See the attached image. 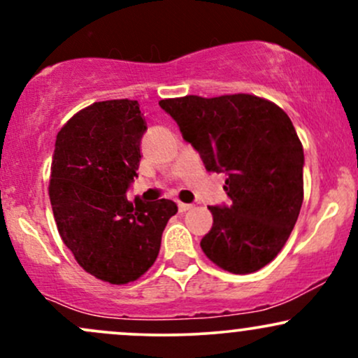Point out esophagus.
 I'll return each instance as SVG.
<instances>
[{
    "instance_id": "34e87169",
    "label": "esophagus",
    "mask_w": 358,
    "mask_h": 358,
    "mask_svg": "<svg viewBox=\"0 0 358 358\" xmlns=\"http://www.w3.org/2000/svg\"><path fill=\"white\" fill-rule=\"evenodd\" d=\"M193 205L192 203H183V202H178V210L180 212H187V210H192Z\"/></svg>"
}]
</instances>
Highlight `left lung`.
I'll list each match as a JSON object with an SVG mask.
<instances>
[{
  "label": "left lung",
  "mask_w": 358,
  "mask_h": 358,
  "mask_svg": "<svg viewBox=\"0 0 358 358\" xmlns=\"http://www.w3.org/2000/svg\"><path fill=\"white\" fill-rule=\"evenodd\" d=\"M159 106L208 171H225L231 207H208L200 248L232 274L256 273L285 248L303 203V146L279 106L252 94L185 96Z\"/></svg>",
  "instance_id": "8db88e82"
}]
</instances>
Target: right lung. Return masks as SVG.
<instances>
[{
    "instance_id": "right-lung-1",
    "label": "right lung",
    "mask_w": 358,
    "mask_h": 358,
    "mask_svg": "<svg viewBox=\"0 0 358 358\" xmlns=\"http://www.w3.org/2000/svg\"><path fill=\"white\" fill-rule=\"evenodd\" d=\"M146 131L138 101L94 102L57 134L48 196L64 244L85 273L109 285L141 278L158 257L175 202H129Z\"/></svg>"
}]
</instances>
